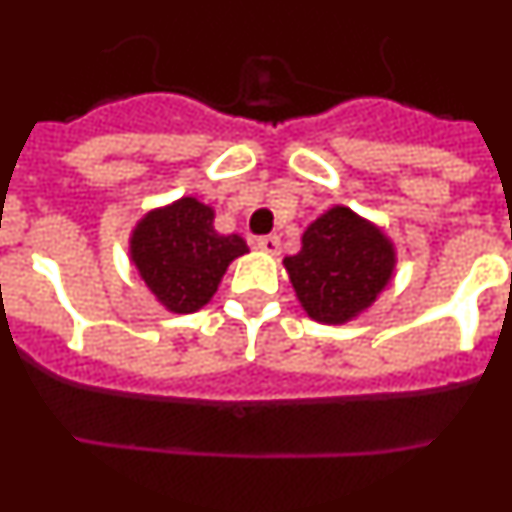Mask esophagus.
Instances as JSON below:
<instances>
[{
  "mask_svg": "<svg viewBox=\"0 0 512 512\" xmlns=\"http://www.w3.org/2000/svg\"><path fill=\"white\" fill-rule=\"evenodd\" d=\"M279 246H282V243H279V235H261V238H256V248L264 253H271V256L279 253Z\"/></svg>",
  "mask_w": 512,
  "mask_h": 512,
  "instance_id": "obj_1",
  "label": "esophagus"
}]
</instances>
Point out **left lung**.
Returning a JSON list of instances; mask_svg holds the SVG:
<instances>
[{"instance_id":"obj_1","label":"left lung","mask_w":512,"mask_h":512,"mask_svg":"<svg viewBox=\"0 0 512 512\" xmlns=\"http://www.w3.org/2000/svg\"><path fill=\"white\" fill-rule=\"evenodd\" d=\"M284 266L297 300L318 323H346L372 305L392 279L395 246L348 207H330L302 233Z\"/></svg>"}]
</instances>
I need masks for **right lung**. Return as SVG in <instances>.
Instances as JSON below:
<instances>
[{"label": "right lung", "instance_id": "right-lung-1", "mask_svg": "<svg viewBox=\"0 0 512 512\" xmlns=\"http://www.w3.org/2000/svg\"><path fill=\"white\" fill-rule=\"evenodd\" d=\"M212 220V207L182 197L135 225L130 259L166 310L184 315L207 305L230 261L248 251L241 235H220Z\"/></svg>", "mask_w": 512, "mask_h": 512}]
</instances>
